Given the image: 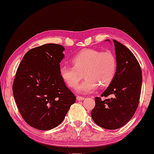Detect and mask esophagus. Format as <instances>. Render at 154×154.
<instances>
[{"mask_svg":"<svg viewBox=\"0 0 154 154\" xmlns=\"http://www.w3.org/2000/svg\"><path fill=\"white\" fill-rule=\"evenodd\" d=\"M84 99H85V98L83 96H77V100H83Z\"/></svg>","mask_w":154,"mask_h":154,"instance_id":"esophagus-1","label":"esophagus"}]
</instances>
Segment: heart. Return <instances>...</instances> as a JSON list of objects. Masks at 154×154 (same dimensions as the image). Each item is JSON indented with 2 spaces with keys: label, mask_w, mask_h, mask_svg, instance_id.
Masks as SVG:
<instances>
[{
  "label": "heart",
  "mask_w": 154,
  "mask_h": 154,
  "mask_svg": "<svg viewBox=\"0 0 154 154\" xmlns=\"http://www.w3.org/2000/svg\"><path fill=\"white\" fill-rule=\"evenodd\" d=\"M73 66L62 65L60 75L69 88L74 89L85 76V79L77 87L79 93H90L98 88L109 85L117 71V60L110 51L84 49L72 59Z\"/></svg>",
  "instance_id": "b5f03b06"
}]
</instances>
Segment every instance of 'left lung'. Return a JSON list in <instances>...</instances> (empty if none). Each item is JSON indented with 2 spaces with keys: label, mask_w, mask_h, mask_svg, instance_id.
<instances>
[{
  "label": "left lung",
  "mask_w": 154,
  "mask_h": 154,
  "mask_svg": "<svg viewBox=\"0 0 154 154\" xmlns=\"http://www.w3.org/2000/svg\"><path fill=\"white\" fill-rule=\"evenodd\" d=\"M117 60V71L101 97H95L91 111L94 122L106 130H116L131 119L138 106L142 87V71L134 54L123 44L113 40Z\"/></svg>",
  "instance_id": "8db88e82"
}]
</instances>
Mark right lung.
<instances>
[{
	"mask_svg": "<svg viewBox=\"0 0 154 154\" xmlns=\"http://www.w3.org/2000/svg\"><path fill=\"white\" fill-rule=\"evenodd\" d=\"M63 51L54 43L32 48L17 70L12 88L15 102L24 121L38 130L59 126L76 100L60 75Z\"/></svg>",
	"mask_w": 154,
	"mask_h": 154,
	"instance_id": "obj_1",
	"label": "right lung"
}]
</instances>
